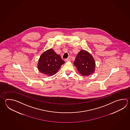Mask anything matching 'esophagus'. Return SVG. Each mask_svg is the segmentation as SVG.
Masks as SVG:
<instances>
[{"label": "esophagus", "mask_w": 130, "mask_h": 130, "mask_svg": "<svg viewBox=\"0 0 130 130\" xmlns=\"http://www.w3.org/2000/svg\"><path fill=\"white\" fill-rule=\"evenodd\" d=\"M70 60H71V57L69 56L68 58L65 59V61H70Z\"/></svg>", "instance_id": "34e87169"}]
</instances>
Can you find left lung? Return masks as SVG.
<instances>
[{"mask_svg": "<svg viewBox=\"0 0 130 130\" xmlns=\"http://www.w3.org/2000/svg\"><path fill=\"white\" fill-rule=\"evenodd\" d=\"M74 64L83 76H88L93 73L95 70V61L93 56L87 51L82 50L77 54Z\"/></svg>", "mask_w": 130, "mask_h": 130, "instance_id": "1", "label": "left lung"}]
</instances>
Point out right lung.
I'll return each mask as SVG.
<instances>
[{
    "mask_svg": "<svg viewBox=\"0 0 130 130\" xmlns=\"http://www.w3.org/2000/svg\"><path fill=\"white\" fill-rule=\"evenodd\" d=\"M64 63L61 56L56 54L53 50L50 49L42 54L37 67L39 71L42 74L52 76L56 74Z\"/></svg>",
    "mask_w": 130,
    "mask_h": 130,
    "instance_id": "obj_1",
    "label": "right lung"
}]
</instances>
